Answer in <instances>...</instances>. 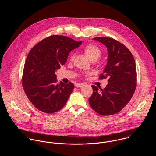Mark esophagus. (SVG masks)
<instances>
[{"instance_id": "1", "label": "esophagus", "mask_w": 156, "mask_h": 156, "mask_svg": "<svg viewBox=\"0 0 156 156\" xmlns=\"http://www.w3.org/2000/svg\"><path fill=\"white\" fill-rule=\"evenodd\" d=\"M84 85V83H76L75 84V86L76 87H82V86H83Z\"/></svg>"}]
</instances>
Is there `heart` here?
<instances>
[{"instance_id": "1", "label": "heart", "mask_w": 156, "mask_h": 156, "mask_svg": "<svg viewBox=\"0 0 156 156\" xmlns=\"http://www.w3.org/2000/svg\"><path fill=\"white\" fill-rule=\"evenodd\" d=\"M83 50L84 54L86 55V56L91 61H93V62L98 60L101 57L102 54V49L99 47L96 46V44H87V45L84 47ZM73 58H74V54H72L70 57V60L72 61ZM91 74V73L90 72H86L84 73L83 75L86 76H87L89 75H90Z\"/></svg>"}]
</instances>
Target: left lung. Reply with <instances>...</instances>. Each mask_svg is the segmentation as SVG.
Masks as SVG:
<instances>
[{
  "mask_svg": "<svg viewBox=\"0 0 156 156\" xmlns=\"http://www.w3.org/2000/svg\"><path fill=\"white\" fill-rule=\"evenodd\" d=\"M108 49L105 68L99 78H108L104 90L92 85L93 93L89 98L91 108L102 115H112L122 110L134 94L137 84L135 61L129 49L117 40L108 37H96Z\"/></svg>",
  "mask_w": 156,
  "mask_h": 156,
  "instance_id": "8db88e82",
  "label": "left lung"
}]
</instances>
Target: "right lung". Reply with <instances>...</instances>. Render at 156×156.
Segmentation results:
<instances>
[{
  "mask_svg": "<svg viewBox=\"0 0 156 156\" xmlns=\"http://www.w3.org/2000/svg\"><path fill=\"white\" fill-rule=\"evenodd\" d=\"M81 42L67 36L52 35L39 42L30 51L21 83L27 96L38 110L54 113L67 102L75 86L71 82L57 84L55 73Z\"/></svg>",
  "mask_w": 156,
  "mask_h": 156,
  "instance_id": "1",
  "label": "right lung"
}]
</instances>
